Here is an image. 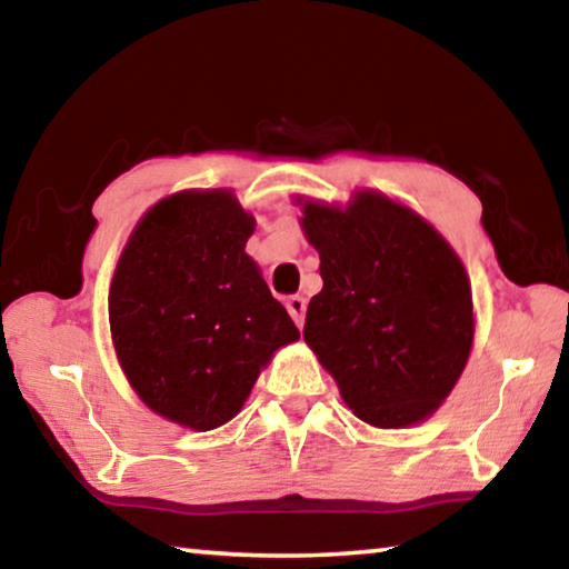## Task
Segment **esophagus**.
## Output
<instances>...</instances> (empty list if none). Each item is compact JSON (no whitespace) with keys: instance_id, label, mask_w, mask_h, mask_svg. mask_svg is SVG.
<instances>
[{"instance_id":"obj_1","label":"esophagus","mask_w":569,"mask_h":569,"mask_svg":"<svg viewBox=\"0 0 569 569\" xmlns=\"http://www.w3.org/2000/svg\"><path fill=\"white\" fill-rule=\"evenodd\" d=\"M286 308H288V313H291V319L296 321L298 329H301L303 319H306V298L303 296H291L286 301Z\"/></svg>"}]
</instances>
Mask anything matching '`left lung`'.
<instances>
[{
  "mask_svg": "<svg viewBox=\"0 0 569 569\" xmlns=\"http://www.w3.org/2000/svg\"><path fill=\"white\" fill-rule=\"evenodd\" d=\"M296 206L323 278L303 341L361 421L403 429L429 419L475 343L461 258L417 210L377 190H356L346 208L301 196Z\"/></svg>",
  "mask_w": 569,
  "mask_h": 569,
  "instance_id": "left-lung-1",
  "label": "left lung"
}]
</instances>
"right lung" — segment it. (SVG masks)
I'll return each instance as SVG.
<instances>
[{"label": "right lung", "instance_id": "obj_1", "mask_svg": "<svg viewBox=\"0 0 569 569\" xmlns=\"http://www.w3.org/2000/svg\"><path fill=\"white\" fill-rule=\"evenodd\" d=\"M253 230L233 190H180L138 220L114 266L118 363L140 401L178 427H223L301 336L246 253Z\"/></svg>", "mask_w": 569, "mask_h": 569}]
</instances>
